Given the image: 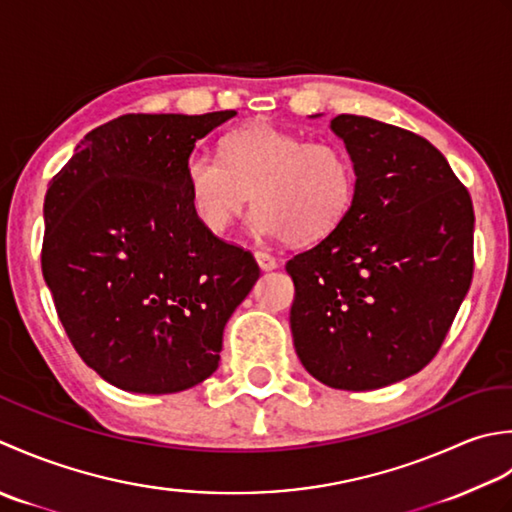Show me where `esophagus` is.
Returning a JSON list of instances; mask_svg holds the SVG:
<instances>
[{"mask_svg":"<svg viewBox=\"0 0 512 512\" xmlns=\"http://www.w3.org/2000/svg\"><path fill=\"white\" fill-rule=\"evenodd\" d=\"M254 256H256V260H258V267H260V269L271 271V269L278 267V260H276L274 256H271V254H267V252H256Z\"/></svg>","mask_w":512,"mask_h":512,"instance_id":"esophagus-1","label":"esophagus"}]
</instances>
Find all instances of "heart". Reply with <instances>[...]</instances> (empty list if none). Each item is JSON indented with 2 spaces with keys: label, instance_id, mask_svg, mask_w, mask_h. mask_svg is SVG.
Listing matches in <instances>:
<instances>
[{
  "label": "heart",
  "instance_id": "obj_1",
  "mask_svg": "<svg viewBox=\"0 0 512 512\" xmlns=\"http://www.w3.org/2000/svg\"><path fill=\"white\" fill-rule=\"evenodd\" d=\"M185 179L196 216L212 232L232 225L252 194L258 232L296 245L336 232L358 190L356 163L342 143L307 141L271 125L229 132L221 159L194 152Z\"/></svg>",
  "mask_w": 512,
  "mask_h": 512
}]
</instances>
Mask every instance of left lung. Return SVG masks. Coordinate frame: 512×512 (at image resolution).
I'll list each match as a JSON object with an SVG mask.
<instances>
[{
    "label": "left lung",
    "instance_id": "obj_1",
    "mask_svg": "<svg viewBox=\"0 0 512 512\" xmlns=\"http://www.w3.org/2000/svg\"><path fill=\"white\" fill-rule=\"evenodd\" d=\"M331 130L358 172L336 232L287 260L298 358L331 389L369 391L429 364L473 280V201L415 132L358 114Z\"/></svg>",
    "mask_w": 512,
    "mask_h": 512
}]
</instances>
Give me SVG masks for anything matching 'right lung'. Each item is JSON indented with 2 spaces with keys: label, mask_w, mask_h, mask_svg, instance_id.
Masks as SVG:
<instances>
[{
  "label": "right lung",
  "mask_w": 512,
  "mask_h": 512,
  "mask_svg": "<svg viewBox=\"0 0 512 512\" xmlns=\"http://www.w3.org/2000/svg\"><path fill=\"white\" fill-rule=\"evenodd\" d=\"M234 114H123L48 185L41 271L57 316L81 360L123 391L210 378L260 276L252 252L201 223L185 179L196 141Z\"/></svg>",
  "instance_id": "add662e5"
}]
</instances>
